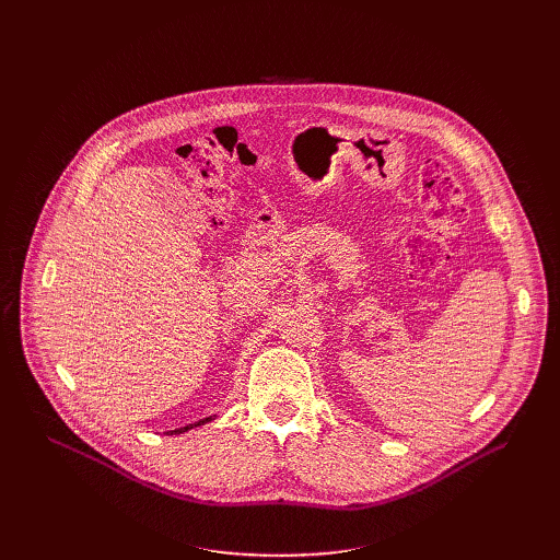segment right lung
I'll use <instances>...</instances> for the list:
<instances>
[{
  "label": "right lung",
  "instance_id": "right-lung-1",
  "mask_svg": "<svg viewBox=\"0 0 560 560\" xmlns=\"http://www.w3.org/2000/svg\"><path fill=\"white\" fill-rule=\"evenodd\" d=\"M206 421H210V419H201V421H197V423H192V425H201V423H206ZM192 425H186V428H179V430H175V432H184V430H190Z\"/></svg>",
  "mask_w": 560,
  "mask_h": 560
}]
</instances>
